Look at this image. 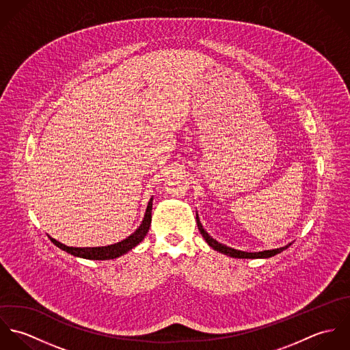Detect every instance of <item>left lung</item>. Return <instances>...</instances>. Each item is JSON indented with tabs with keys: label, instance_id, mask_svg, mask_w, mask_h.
<instances>
[{
	"label": "left lung",
	"instance_id": "obj_1",
	"mask_svg": "<svg viewBox=\"0 0 350 350\" xmlns=\"http://www.w3.org/2000/svg\"><path fill=\"white\" fill-rule=\"evenodd\" d=\"M197 224H198V229H200V234H202V237L206 240V243H207L213 250H215L217 252H221V253H224V254H226V256H230V257H237V258H268V257H272V256H275V254H278V253L287 250V248L291 245V244H288V245H286V247H283V248H278V250L252 252V253H250V252H244V250H233V248H229V247H226V245H222V244H219L218 241H215L214 239H211V237L207 234V232L203 229V226H202V224L200 222L198 215H197Z\"/></svg>",
	"mask_w": 350,
	"mask_h": 350
}]
</instances>
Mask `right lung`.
Listing matches in <instances>:
<instances>
[{
  "instance_id": "right-lung-1",
  "label": "right lung",
  "mask_w": 350,
  "mask_h": 350,
  "mask_svg": "<svg viewBox=\"0 0 350 350\" xmlns=\"http://www.w3.org/2000/svg\"><path fill=\"white\" fill-rule=\"evenodd\" d=\"M152 198L148 202L147 206V211L144 215V219L142 222V225L139 226V229L131 234L128 239L122 240L121 243L113 244V245H107V247H97V248H72V247H67L64 244H60L59 241L51 239V241L60 250H66L67 253L77 256V257H82V258H89V260H110V258H116L120 257L122 254H125L126 252L135 248L137 244H140L144 237L148 233L150 229V219H152Z\"/></svg>"
}]
</instances>
